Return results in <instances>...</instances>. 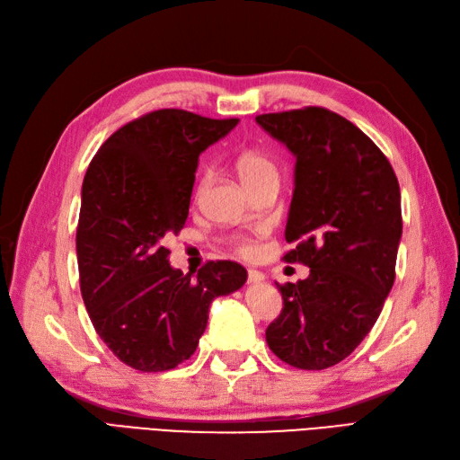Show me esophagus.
<instances>
[{
    "instance_id": "1",
    "label": "esophagus",
    "mask_w": 460,
    "mask_h": 460,
    "mask_svg": "<svg viewBox=\"0 0 460 460\" xmlns=\"http://www.w3.org/2000/svg\"><path fill=\"white\" fill-rule=\"evenodd\" d=\"M264 280V274L261 270H255V269H249L247 270V282L249 284H259Z\"/></svg>"
}]
</instances>
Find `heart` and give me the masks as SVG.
<instances>
[{
	"label": "heart",
	"mask_w": 460,
	"mask_h": 460,
	"mask_svg": "<svg viewBox=\"0 0 460 460\" xmlns=\"http://www.w3.org/2000/svg\"><path fill=\"white\" fill-rule=\"evenodd\" d=\"M235 171H238L242 182L252 190H259L262 186H269V184H276L280 182V171H278L276 163L264 155V153L261 151H245L242 153V155L235 159ZM208 182H211V174L205 172L201 182H199V193L208 186ZM234 245L235 249L242 255H252L253 253V243L247 242V240H234Z\"/></svg>",
	"instance_id": "heart-1"
}]
</instances>
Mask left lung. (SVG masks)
Segmentation results:
<instances>
[{
	"mask_svg": "<svg viewBox=\"0 0 460 460\" xmlns=\"http://www.w3.org/2000/svg\"><path fill=\"white\" fill-rule=\"evenodd\" d=\"M255 120L296 155L286 262L309 278L276 284L284 307L267 328L270 351L303 370H324L365 340L395 280L401 191L387 157L353 122L324 107Z\"/></svg>",
	"mask_w": 460,
	"mask_h": 460,
	"instance_id": "1",
	"label": "left lung"
}]
</instances>
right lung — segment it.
Returning a JSON list of instances; mask_svg holds the SVG:
<instances>
[{"instance_id":"add662e5","label":"right lung","mask_w":460,"mask_h":460,"mask_svg":"<svg viewBox=\"0 0 460 460\" xmlns=\"http://www.w3.org/2000/svg\"><path fill=\"white\" fill-rule=\"evenodd\" d=\"M235 124L151 111L111 134L88 166L76 228L82 299L97 336L136 370L184 363L207 328L208 305L247 280L234 261L182 274L163 245L186 225L199 153Z\"/></svg>"}]
</instances>
